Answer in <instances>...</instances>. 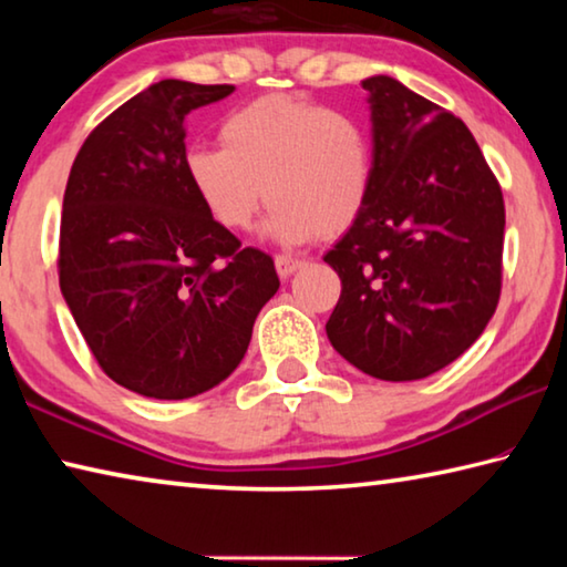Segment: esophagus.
Listing matches in <instances>:
<instances>
[{"label":"esophagus","instance_id":"obj_1","mask_svg":"<svg viewBox=\"0 0 567 567\" xmlns=\"http://www.w3.org/2000/svg\"><path fill=\"white\" fill-rule=\"evenodd\" d=\"M302 265H305V260H300V257H292V255H277L275 257V267H277V275H280V277H290L292 272L300 270Z\"/></svg>","mask_w":567,"mask_h":567}]
</instances>
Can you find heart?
I'll list each match as a JSON object with an SVG mask.
<instances>
[{"label":"heart","instance_id":"b5f03b06","mask_svg":"<svg viewBox=\"0 0 567 567\" xmlns=\"http://www.w3.org/2000/svg\"><path fill=\"white\" fill-rule=\"evenodd\" d=\"M223 145H195L185 175L227 229L252 227L272 203L267 233L280 243L334 237L354 225L375 179L372 134L360 117L305 100L265 94L227 114Z\"/></svg>","mask_w":567,"mask_h":567}]
</instances>
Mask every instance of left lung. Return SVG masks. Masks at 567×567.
Returning a JSON list of instances; mask_svg holds the SVG:
<instances>
[{
	"label": "left lung",
	"instance_id": "obj_1",
	"mask_svg": "<svg viewBox=\"0 0 567 567\" xmlns=\"http://www.w3.org/2000/svg\"><path fill=\"white\" fill-rule=\"evenodd\" d=\"M370 94L375 179L328 262L342 280L332 348L390 382L457 360L491 322L503 287L505 203L473 132L392 76Z\"/></svg>",
	"mask_w": 567,
	"mask_h": 567
}]
</instances>
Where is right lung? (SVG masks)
Segmentation results:
<instances>
[{
	"instance_id": "1",
	"label": "right lung",
	"mask_w": 567,
	"mask_h": 567,
	"mask_svg": "<svg viewBox=\"0 0 567 567\" xmlns=\"http://www.w3.org/2000/svg\"><path fill=\"white\" fill-rule=\"evenodd\" d=\"M233 84L162 80L84 140L66 179L60 287L107 378L185 400L245 358L280 277L207 213L185 175V117Z\"/></svg>"
}]
</instances>
